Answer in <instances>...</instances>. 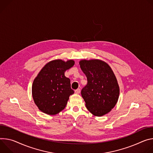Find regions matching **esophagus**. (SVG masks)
<instances>
[{
  "instance_id": "34e87169",
  "label": "esophagus",
  "mask_w": 153,
  "mask_h": 153,
  "mask_svg": "<svg viewBox=\"0 0 153 153\" xmlns=\"http://www.w3.org/2000/svg\"><path fill=\"white\" fill-rule=\"evenodd\" d=\"M75 92L76 94H79V93H80V89H76V90L75 91Z\"/></svg>"
}]
</instances>
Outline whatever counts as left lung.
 Returning <instances> with one entry per match:
<instances>
[{"mask_svg": "<svg viewBox=\"0 0 153 153\" xmlns=\"http://www.w3.org/2000/svg\"><path fill=\"white\" fill-rule=\"evenodd\" d=\"M79 64L88 79L81 92L87 109L96 116L108 114L115 106L120 93L111 68L98 59L81 60Z\"/></svg>", "mask_w": 153, "mask_h": 153, "instance_id": "obj_1", "label": "left lung"}]
</instances>
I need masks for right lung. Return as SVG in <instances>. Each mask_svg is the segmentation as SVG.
I'll use <instances>...</instances> for the list:
<instances>
[{"label": "right lung", "instance_id": "obj_1", "mask_svg": "<svg viewBox=\"0 0 153 153\" xmlns=\"http://www.w3.org/2000/svg\"><path fill=\"white\" fill-rule=\"evenodd\" d=\"M74 63L73 60L50 61L34 79L32 95L41 111L48 115H55L65 108L74 91L71 89L70 79L65 76L64 72Z\"/></svg>", "mask_w": 153, "mask_h": 153}]
</instances>
